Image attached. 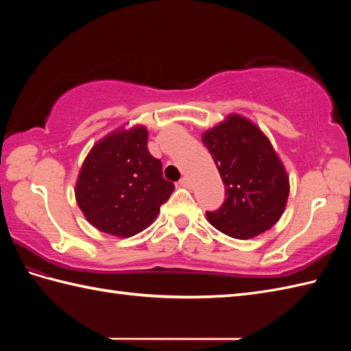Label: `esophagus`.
Masks as SVG:
<instances>
[{"instance_id": "esophagus-1", "label": "esophagus", "mask_w": 351, "mask_h": 351, "mask_svg": "<svg viewBox=\"0 0 351 351\" xmlns=\"http://www.w3.org/2000/svg\"><path fill=\"white\" fill-rule=\"evenodd\" d=\"M180 185L181 187H184V189H190V180L189 178H181V181H180Z\"/></svg>"}]
</instances>
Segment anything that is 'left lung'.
<instances>
[{
  "label": "left lung",
  "instance_id": "obj_1",
  "mask_svg": "<svg viewBox=\"0 0 351 351\" xmlns=\"http://www.w3.org/2000/svg\"><path fill=\"white\" fill-rule=\"evenodd\" d=\"M225 184L226 199L206 213L211 225L237 240H249L278 223L289 195L287 170L270 140L249 119L229 114L202 134Z\"/></svg>",
  "mask_w": 351,
  "mask_h": 351
}]
</instances>
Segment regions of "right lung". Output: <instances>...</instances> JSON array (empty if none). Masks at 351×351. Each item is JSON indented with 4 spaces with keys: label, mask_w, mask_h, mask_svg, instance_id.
<instances>
[{
    "label": "right lung",
    "mask_w": 351,
    "mask_h": 351,
    "mask_svg": "<svg viewBox=\"0 0 351 351\" xmlns=\"http://www.w3.org/2000/svg\"><path fill=\"white\" fill-rule=\"evenodd\" d=\"M175 190L147 149V130L119 128L96 143L81 166L75 199L92 226L128 238L156 219Z\"/></svg>",
    "instance_id": "1"
}]
</instances>
